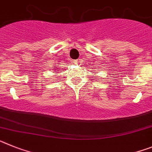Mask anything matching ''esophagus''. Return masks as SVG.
<instances>
[{"instance_id": "esophagus-1", "label": "esophagus", "mask_w": 152, "mask_h": 152, "mask_svg": "<svg viewBox=\"0 0 152 152\" xmlns=\"http://www.w3.org/2000/svg\"><path fill=\"white\" fill-rule=\"evenodd\" d=\"M80 60H79V59H78V60H73V61H72V63H74V64H78V63H80Z\"/></svg>"}]
</instances>
